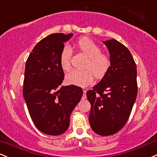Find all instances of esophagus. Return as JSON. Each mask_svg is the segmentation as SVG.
<instances>
[{"label":"esophagus","mask_w":157,"mask_h":157,"mask_svg":"<svg viewBox=\"0 0 157 157\" xmlns=\"http://www.w3.org/2000/svg\"><path fill=\"white\" fill-rule=\"evenodd\" d=\"M86 98V90L84 89L83 90V94H82V100H85Z\"/></svg>","instance_id":"esophagus-1"}]
</instances>
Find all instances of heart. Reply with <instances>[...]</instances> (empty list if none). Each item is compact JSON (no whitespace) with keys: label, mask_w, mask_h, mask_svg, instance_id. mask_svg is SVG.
<instances>
[{"label":"heart","mask_w":157,"mask_h":157,"mask_svg":"<svg viewBox=\"0 0 157 157\" xmlns=\"http://www.w3.org/2000/svg\"><path fill=\"white\" fill-rule=\"evenodd\" d=\"M76 45L88 57L84 66L86 70L71 71L66 75L65 80L70 85L85 87L93 82L94 75L101 79L107 74L111 67V59L109 55L101 52V47L89 38H81ZM71 56L72 50L65 45L59 54L60 67L64 71L70 70Z\"/></svg>","instance_id":"heart-1"}]
</instances>
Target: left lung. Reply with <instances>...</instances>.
<instances>
[{
	"mask_svg": "<svg viewBox=\"0 0 157 157\" xmlns=\"http://www.w3.org/2000/svg\"><path fill=\"white\" fill-rule=\"evenodd\" d=\"M104 43L109 49L111 67L86 96L91 104L90 126L95 133L106 136L116 133L127 123L138 87L136 65L130 51L115 39Z\"/></svg>",
	"mask_w": 157,
	"mask_h": 157,
	"instance_id": "1",
	"label": "left lung"
}]
</instances>
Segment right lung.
<instances>
[{"instance_id":"right-lung-1","label":"right lung","mask_w":157,"mask_h":157,"mask_svg":"<svg viewBox=\"0 0 157 157\" xmlns=\"http://www.w3.org/2000/svg\"><path fill=\"white\" fill-rule=\"evenodd\" d=\"M72 36H48L37 43L26 62L24 98L35 126L47 135L58 136L68 130L70 115L82 96L79 86L60 87L64 72L59 54Z\"/></svg>"}]
</instances>
